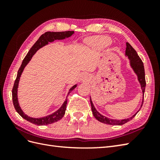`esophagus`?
I'll use <instances>...</instances> for the list:
<instances>
[{"instance_id":"obj_1","label":"esophagus","mask_w":160,"mask_h":160,"mask_svg":"<svg viewBox=\"0 0 160 160\" xmlns=\"http://www.w3.org/2000/svg\"><path fill=\"white\" fill-rule=\"evenodd\" d=\"M84 78H85V77H84V76L82 77V79H83V80H84Z\"/></svg>"}]
</instances>
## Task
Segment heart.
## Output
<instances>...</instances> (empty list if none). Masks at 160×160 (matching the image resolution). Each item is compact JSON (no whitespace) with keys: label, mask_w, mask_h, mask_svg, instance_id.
I'll list each match as a JSON object with an SVG mask.
<instances>
[{"label":"heart","mask_w":160,"mask_h":160,"mask_svg":"<svg viewBox=\"0 0 160 160\" xmlns=\"http://www.w3.org/2000/svg\"><path fill=\"white\" fill-rule=\"evenodd\" d=\"M86 43L89 47L104 48L110 45L111 39L107 36H93L88 38L86 40Z\"/></svg>","instance_id":"obj_1"}]
</instances>
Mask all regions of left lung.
<instances>
[{"label":"left lung","mask_w":160,"mask_h":160,"mask_svg":"<svg viewBox=\"0 0 160 160\" xmlns=\"http://www.w3.org/2000/svg\"><path fill=\"white\" fill-rule=\"evenodd\" d=\"M127 47H126L125 51V56L128 58L129 60V64H130V67L133 71V72L136 74L138 77V80L139 83L140 84V87L142 91V96H143V99H142V103L140 105V109H139L136 113L134 115H132L131 118H128L127 119H122V120H115V119H111L108 118L104 115H102L97 111L96 107H94L93 104V102L91 100V98L90 96V102L91 105V110H92V113L95 118L97 119L98 121H100L102 123L110 124V125H122L125 123H127L128 121L131 120L133 118L135 115H136L139 111H140V108L143 104V100H144V94L145 91V87H146V80H145V72H144V64L142 62L140 58L139 57L138 54L137 53L136 51H135L132 46L128 42H127Z\"/></svg>","instance_id":"1"}]
</instances>
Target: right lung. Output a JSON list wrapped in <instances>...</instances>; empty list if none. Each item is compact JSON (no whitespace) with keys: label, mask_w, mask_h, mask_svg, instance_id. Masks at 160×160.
Listing matches in <instances>:
<instances>
[{"label":"right lung","mask_w":160,"mask_h":160,"mask_svg":"<svg viewBox=\"0 0 160 160\" xmlns=\"http://www.w3.org/2000/svg\"><path fill=\"white\" fill-rule=\"evenodd\" d=\"M74 33V31H67V32H47L45 33H43L41 36L40 37L38 40L35 42L34 45H33L29 52L27 54L25 58L22 60V62L21 66L19 68L18 73H17V77L15 80L14 84H13V87L12 89V100H13V104L16 111H17L20 116L25 120H28V122H31L32 124H34L38 126H42V125H47L51 124L54 122H58L60 120V119H62L64 116V113H65V111L67 108V96L71 91H72L75 88L77 87L78 84H76L72 87L70 88L69 90V93L67 94V96L65 100L64 101L63 104H62L58 109L56 111L53 112V113L47 115L45 117L42 118H32L28 116V115H26L22 110L20 108L18 100V84L19 81L20 79V76L22 73V71H24L25 67L28 65V64L29 62V61L31 60L33 56L36 53L38 50H39L40 48H42L44 46L47 45L49 42H53L54 40H64L65 38H68L72 36Z\"/></svg>","instance_id":"right-lung-1"}]
</instances>
